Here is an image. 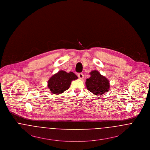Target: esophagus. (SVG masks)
I'll return each instance as SVG.
<instances>
[{
  "label": "esophagus",
  "mask_w": 150,
  "mask_h": 150,
  "mask_svg": "<svg viewBox=\"0 0 150 150\" xmlns=\"http://www.w3.org/2000/svg\"><path fill=\"white\" fill-rule=\"evenodd\" d=\"M78 75L79 78L80 79H83V78H84V75L82 73H79Z\"/></svg>",
  "instance_id": "obj_1"
}]
</instances>
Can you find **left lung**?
I'll list each match as a JSON object with an SVG mask.
<instances>
[{
    "mask_svg": "<svg viewBox=\"0 0 150 150\" xmlns=\"http://www.w3.org/2000/svg\"><path fill=\"white\" fill-rule=\"evenodd\" d=\"M91 77L86 80L87 89L96 95H102L108 92L110 88V81L105 76L102 75L97 70H93L89 73Z\"/></svg>",
    "mask_w": 150,
    "mask_h": 150,
    "instance_id": "left-lung-1",
    "label": "left lung"
}]
</instances>
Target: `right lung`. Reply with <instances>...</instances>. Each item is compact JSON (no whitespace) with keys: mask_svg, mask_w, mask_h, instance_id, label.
Returning <instances> with one entry per match:
<instances>
[{"mask_svg":"<svg viewBox=\"0 0 150 150\" xmlns=\"http://www.w3.org/2000/svg\"><path fill=\"white\" fill-rule=\"evenodd\" d=\"M78 78V76L72 72H66L61 70L52 75L48 80V88L51 93L58 95L67 90L72 81Z\"/></svg>","mask_w":150,"mask_h":150,"instance_id":"right-lung-1","label":"right lung"}]
</instances>
